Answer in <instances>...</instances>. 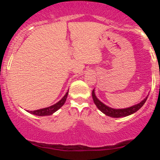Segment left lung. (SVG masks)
Here are the masks:
<instances>
[{
  "mask_svg": "<svg viewBox=\"0 0 160 160\" xmlns=\"http://www.w3.org/2000/svg\"><path fill=\"white\" fill-rule=\"evenodd\" d=\"M92 95L93 101H94V103L95 105H96V107L105 115L113 117V118H119V117H127L128 115H131L132 114V113H135V112L138 111V110L140 109L143 105H144V104L145 103V102H146V100L148 99V97L147 96L144 100L141 101L140 103L135 104V105L132 106V107H129L127 108H122V109H114V108H111L108 107V106L105 105L104 103H102L101 101H99L98 99L97 98V97L95 96L94 89L92 90Z\"/></svg>",
  "mask_w": 160,
  "mask_h": 160,
  "instance_id": "1",
  "label": "left lung"
}]
</instances>
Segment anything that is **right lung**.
<instances>
[{"label": "right lung", "instance_id": "add662e5", "mask_svg": "<svg viewBox=\"0 0 160 160\" xmlns=\"http://www.w3.org/2000/svg\"><path fill=\"white\" fill-rule=\"evenodd\" d=\"M68 92H66V94L64 95V97L62 98L59 102H58L57 103L55 104H53L52 106H49L48 108H42V109H39V110H36V111H28V113H32V114L34 115H37V116H40V117H43V116H49L52 115L53 113L58 111L60 108H62L63 106V104H65L66 98L68 97Z\"/></svg>", "mask_w": 160, "mask_h": 160}]
</instances>
